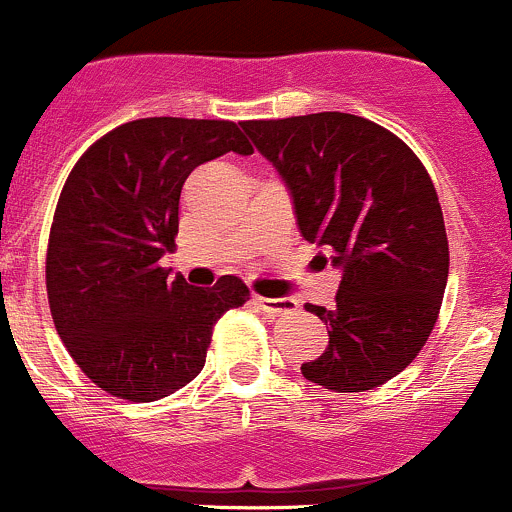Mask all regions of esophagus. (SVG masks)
<instances>
[{"label":"esophagus","instance_id":"1","mask_svg":"<svg viewBox=\"0 0 512 512\" xmlns=\"http://www.w3.org/2000/svg\"><path fill=\"white\" fill-rule=\"evenodd\" d=\"M256 303H258V306H261L263 313H268V316H281V313H293L298 308L296 298H291V296H281V298L256 296Z\"/></svg>","mask_w":512,"mask_h":512}]
</instances>
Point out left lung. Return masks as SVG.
I'll return each instance as SVG.
<instances>
[{
	"label": "left lung",
	"instance_id": "left-lung-1",
	"mask_svg": "<svg viewBox=\"0 0 512 512\" xmlns=\"http://www.w3.org/2000/svg\"><path fill=\"white\" fill-rule=\"evenodd\" d=\"M241 126L291 194L303 239L341 271L336 306H306L326 323L328 346L303 363V378L338 393L383 386L428 341L448 281L428 171L363 116L321 111Z\"/></svg>",
	"mask_w": 512,
	"mask_h": 512
}]
</instances>
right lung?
I'll use <instances>...</instances> for the list:
<instances>
[{
  "label": "right lung",
  "instance_id": "1",
  "mask_svg": "<svg viewBox=\"0 0 512 512\" xmlns=\"http://www.w3.org/2000/svg\"><path fill=\"white\" fill-rule=\"evenodd\" d=\"M254 146L234 121L151 116L101 136L59 196L47 251L54 326L86 376L116 398L159 401L194 381L216 321L249 301L241 278H171L181 191L196 166Z\"/></svg>",
  "mask_w": 512,
  "mask_h": 512
}]
</instances>
